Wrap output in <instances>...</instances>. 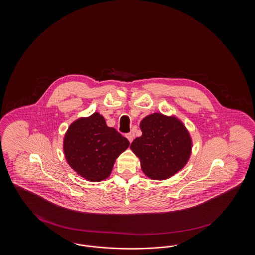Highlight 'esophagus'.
Returning <instances> with one entry per match:
<instances>
[{"label": "esophagus", "instance_id": "34e87169", "mask_svg": "<svg viewBox=\"0 0 255 255\" xmlns=\"http://www.w3.org/2000/svg\"><path fill=\"white\" fill-rule=\"evenodd\" d=\"M126 137L128 138V140H129L130 142H132V141H133V134L132 133H128L126 134Z\"/></svg>", "mask_w": 255, "mask_h": 255}]
</instances>
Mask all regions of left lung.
<instances>
[{
    "mask_svg": "<svg viewBox=\"0 0 255 255\" xmlns=\"http://www.w3.org/2000/svg\"><path fill=\"white\" fill-rule=\"evenodd\" d=\"M142 134L131 149L140 159L141 169L153 180H166L186 164L192 142L188 131L175 117L155 113L140 122Z\"/></svg>",
    "mask_w": 255,
    "mask_h": 255,
    "instance_id": "8db88e82",
    "label": "left lung"
}]
</instances>
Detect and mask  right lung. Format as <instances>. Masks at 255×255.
Listing matches in <instances>:
<instances>
[{
  "label": "right lung",
  "instance_id": "right-lung-1",
  "mask_svg": "<svg viewBox=\"0 0 255 255\" xmlns=\"http://www.w3.org/2000/svg\"><path fill=\"white\" fill-rule=\"evenodd\" d=\"M130 144L115 128L106 125L98 113L73 122L64 138L68 163L78 175L91 182L108 178L116 158Z\"/></svg>",
  "mask_w": 255,
  "mask_h": 255
}]
</instances>
